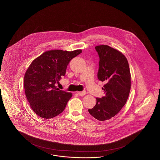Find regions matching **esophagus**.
Returning a JSON list of instances; mask_svg holds the SVG:
<instances>
[{"mask_svg":"<svg viewBox=\"0 0 160 160\" xmlns=\"http://www.w3.org/2000/svg\"><path fill=\"white\" fill-rule=\"evenodd\" d=\"M78 94L79 96H84V95L86 94V91H83V92H78Z\"/></svg>","mask_w":160,"mask_h":160,"instance_id":"34e87169","label":"esophagus"}]
</instances>
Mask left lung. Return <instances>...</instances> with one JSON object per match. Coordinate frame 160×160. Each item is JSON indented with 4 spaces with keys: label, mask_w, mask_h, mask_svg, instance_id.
I'll use <instances>...</instances> for the list:
<instances>
[{
    "label": "left lung",
    "mask_w": 160,
    "mask_h": 160,
    "mask_svg": "<svg viewBox=\"0 0 160 160\" xmlns=\"http://www.w3.org/2000/svg\"><path fill=\"white\" fill-rule=\"evenodd\" d=\"M98 54V79L106 84L102 89L105 96L96 98V104L89 113L99 121L115 116L125 105L131 88V74L126 56L107 45L95 47Z\"/></svg>",
    "instance_id": "obj_1"
}]
</instances>
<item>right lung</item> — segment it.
<instances>
[{
  "mask_svg": "<svg viewBox=\"0 0 160 160\" xmlns=\"http://www.w3.org/2000/svg\"><path fill=\"white\" fill-rule=\"evenodd\" d=\"M82 52L51 50L30 64L24 74V92L33 111L43 118H52L64 111L72 92L58 90L56 86L64 76L70 61Z\"/></svg>",
  "mask_w": 160,
  "mask_h": 160,
  "instance_id": "obj_1",
  "label": "right lung"
}]
</instances>
